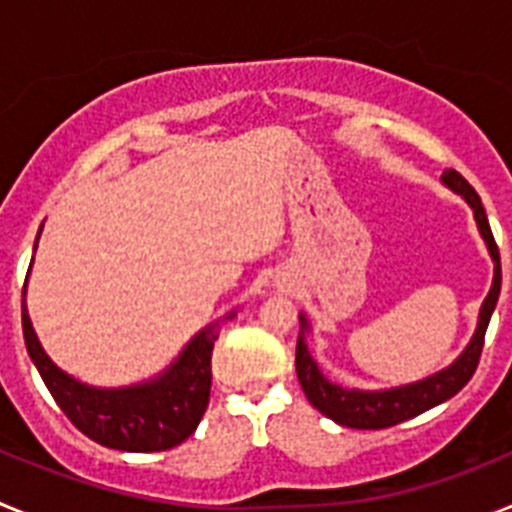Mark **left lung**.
Wrapping results in <instances>:
<instances>
[{
    "mask_svg": "<svg viewBox=\"0 0 512 512\" xmlns=\"http://www.w3.org/2000/svg\"><path fill=\"white\" fill-rule=\"evenodd\" d=\"M441 179L446 187H451L456 194H461V197L469 202V207L474 210V220H477L479 233L485 238L487 251H490L492 261H495V277H492L490 295L485 297L482 310H479L477 330H474L469 346L464 348V354H461L454 364L446 366L443 372H436L433 377H425L420 379V382L402 384V387H392V390L379 392L346 390L341 384L328 382V379L323 377V372L318 369V364H315V359L310 356V351H307L305 338H302L300 333L295 356L297 379H300L302 390H305L312 408H318L325 418L336 420L338 425L361 428V431L390 428V425L415 418V415L436 408V405L446 402L449 397H454L456 392L472 379V374L477 372L482 346H485L487 325H490L492 310H495L497 297H500V282H503V274H500V251H497V243L495 238H492L490 220H487L485 207H482V200H479V194L474 192L472 184L454 169L443 171ZM300 323L302 330H307L305 315H300Z\"/></svg>",
    "mask_w": 512,
    "mask_h": 512,
    "instance_id": "obj_1",
    "label": "left lung"
}]
</instances>
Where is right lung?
Masks as SVG:
<instances>
[{"label": "right lung", "instance_id": "obj_1", "mask_svg": "<svg viewBox=\"0 0 512 512\" xmlns=\"http://www.w3.org/2000/svg\"><path fill=\"white\" fill-rule=\"evenodd\" d=\"M228 318H233V312ZM22 333L27 354L38 366L58 408L92 441L107 449L148 454L174 449L197 431L210 402L215 325L200 330L164 374H158L151 382L117 390L89 387L61 372L40 346L25 302Z\"/></svg>", "mask_w": 512, "mask_h": 512}]
</instances>
